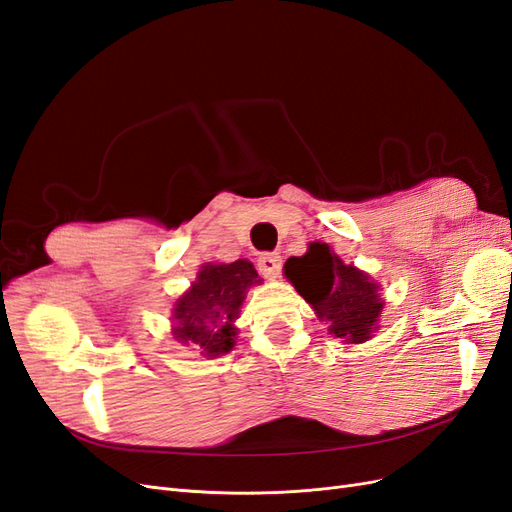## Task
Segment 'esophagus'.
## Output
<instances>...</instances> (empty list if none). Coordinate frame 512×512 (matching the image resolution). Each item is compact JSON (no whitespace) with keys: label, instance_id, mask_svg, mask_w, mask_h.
Wrapping results in <instances>:
<instances>
[{"label":"esophagus","instance_id":"esophagus-1","mask_svg":"<svg viewBox=\"0 0 512 512\" xmlns=\"http://www.w3.org/2000/svg\"><path fill=\"white\" fill-rule=\"evenodd\" d=\"M282 269V256L273 254V252H265L258 256V271L267 277H275Z\"/></svg>","mask_w":512,"mask_h":512}]
</instances>
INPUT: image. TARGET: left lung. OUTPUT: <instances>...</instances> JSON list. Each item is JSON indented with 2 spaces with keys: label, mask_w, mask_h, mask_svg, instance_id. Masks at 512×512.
<instances>
[{
  "label": "left lung",
  "mask_w": 512,
  "mask_h": 512,
  "mask_svg": "<svg viewBox=\"0 0 512 512\" xmlns=\"http://www.w3.org/2000/svg\"><path fill=\"white\" fill-rule=\"evenodd\" d=\"M284 273L312 305L329 333L346 344H363L378 329L382 312L380 286L352 265H344L327 243H309L305 256L286 260Z\"/></svg>",
  "instance_id": "8db88e82"
}]
</instances>
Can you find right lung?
Segmentation results:
<instances>
[{"label": "right lung", "mask_w": 512, "mask_h": 512, "mask_svg": "<svg viewBox=\"0 0 512 512\" xmlns=\"http://www.w3.org/2000/svg\"><path fill=\"white\" fill-rule=\"evenodd\" d=\"M260 284L252 262L245 258L230 265L200 267L192 288L173 307V335L185 346L215 359L235 348V322L245 299V290Z\"/></svg>", "instance_id": "right-lung-1"}]
</instances>
